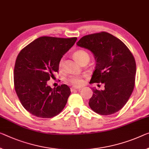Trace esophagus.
Listing matches in <instances>:
<instances>
[{
    "instance_id": "34e87169",
    "label": "esophagus",
    "mask_w": 149,
    "mask_h": 149,
    "mask_svg": "<svg viewBox=\"0 0 149 149\" xmlns=\"http://www.w3.org/2000/svg\"><path fill=\"white\" fill-rule=\"evenodd\" d=\"M80 89H81V87H76V86H72L71 88H70V91H74L75 90H80Z\"/></svg>"
}]
</instances>
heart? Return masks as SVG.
<instances>
[{
    "instance_id": "obj_1",
    "label": "heart",
    "mask_w": 149,
    "mask_h": 149,
    "mask_svg": "<svg viewBox=\"0 0 149 149\" xmlns=\"http://www.w3.org/2000/svg\"><path fill=\"white\" fill-rule=\"evenodd\" d=\"M74 56L79 63H82L85 59H89V54L88 52L84 50H78L74 52ZM63 67V61L61 60L58 64L59 68H62ZM84 75L81 74H74L71 75L67 79V82L74 86H80L84 83Z\"/></svg>"
}]
</instances>
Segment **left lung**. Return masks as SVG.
I'll list each match as a JSON object with an SVG mask.
<instances>
[{"label": "left lung", "mask_w": 149, "mask_h": 149, "mask_svg": "<svg viewBox=\"0 0 149 149\" xmlns=\"http://www.w3.org/2000/svg\"><path fill=\"white\" fill-rule=\"evenodd\" d=\"M77 45L95 56L97 64L90 83L104 84L103 91L93 88L91 109L101 115L120 111L134 87L136 63L131 52L120 39L106 32L84 36Z\"/></svg>", "instance_id": "1"}]
</instances>
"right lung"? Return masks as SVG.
<instances>
[{"label": "right lung", "instance_id": "add662e5", "mask_svg": "<svg viewBox=\"0 0 149 149\" xmlns=\"http://www.w3.org/2000/svg\"><path fill=\"white\" fill-rule=\"evenodd\" d=\"M77 39L41 36L18 54L14 84L24 108L34 116L52 118L65 108L70 89L67 84L52 88L47 81L58 71V64Z\"/></svg>", "mask_w": 149, "mask_h": 149}]
</instances>
